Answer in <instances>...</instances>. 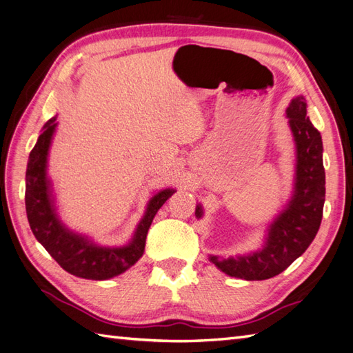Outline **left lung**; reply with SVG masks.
Returning <instances> with one entry per match:
<instances>
[{
	"mask_svg": "<svg viewBox=\"0 0 353 353\" xmlns=\"http://www.w3.org/2000/svg\"><path fill=\"white\" fill-rule=\"evenodd\" d=\"M285 114L296 144V177L292 200L269 225L266 242L260 251L230 259L209 257L224 274L247 281L268 280L288 269L310 247L322 223L325 168L321 132L307 116L304 96L292 99ZM195 215H203L200 204Z\"/></svg>",
	"mask_w": 353,
	"mask_h": 353,
	"instance_id": "left-lung-1",
	"label": "left lung"
}]
</instances>
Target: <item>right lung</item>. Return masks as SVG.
Wrapping results in <instances>:
<instances>
[{
  "label": "right lung",
  "mask_w": 353,
  "mask_h": 353,
  "mask_svg": "<svg viewBox=\"0 0 353 353\" xmlns=\"http://www.w3.org/2000/svg\"><path fill=\"white\" fill-rule=\"evenodd\" d=\"M57 117L46 121L39 135L34 149L30 152L26 173V209L32 234L43 245L51 257L69 274L85 280H108L134 266L143 256L147 232L157 212L162 208L174 190H163L147 204L145 214L126 247H99L65 228L57 216L46 177L48 152L55 132Z\"/></svg>",
  "instance_id": "1"
}]
</instances>
